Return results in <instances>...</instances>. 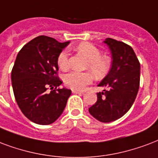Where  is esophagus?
Segmentation results:
<instances>
[{
  "mask_svg": "<svg viewBox=\"0 0 158 158\" xmlns=\"http://www.w3.org/2000/svg\"><path fill=\"white\" fill-rule=\"evenodd\" d=\"M73 94H84V91H79V90H72Z\"/></svg>",
  "mask_w": 158,
  "mask_h": 158,
  "instance_id": "1",
  "label": "esophagus"
}]
</instances>
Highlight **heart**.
I'll list each match as a JSON object with an SVG mask.
<instances>
[{
	"mask_svg": "<svg viewBox=\"0 0 158 158\" xmlns=\"http://www.w3.org/2000/svg\"><path fill=\"white\" fill-rule=\"evenodd\" d=\"M76 50L88 60L89 69L97 78H102L108 73L110 68V59L107 55H101L100 50L89 42H83L76 47ZM58 65L61 70L67 71L69 68V53L63 50L58 56ZM93 81L90 73L70 72L64 77V83L66 86L75 90H83Z\"/></svg>",
	"mask_w": 158,
	"mask_h": 158,
	"instance_id": "1",
	"label": "heart"
}]
</instances>
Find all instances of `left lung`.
I'll return each instance as SVG.
<instances>
[{
	"label": "left lung",
	"instance_id": "obj_1",
	"mask_svg": "<svg viewBox=\"0 0 158 158\" xmlns=\"http://www.w3.org/2000/svg\"><path fill=\"white\" fill-rule=\"evenodd\" d=\"M104 43L111 50L112 67L98 84L105 89L97 93V102L89 111L98 121L110 123L122 118L134 103L140 84V63L128 44L112 38Z\"/></svg>",
	"mask_w": 158,
	"mask_h": 158
}]
</instances>
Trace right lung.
Listing matches in <instances>:
<instances>
[{
  "instance_id": "add662e5",
  "label": "right lung",
  "mask_w": 158,
  "mask_h": 158,
  "mask_svg": "<svg viewBox=\"0 0 158 158\" xmlns=\"http://www.w3.org/2000/svg\"><path fill=\"white\" fill-rule=\"evenodd\" d=\"M69 43L40 35L18 53L11 70L13 92L22 114L35 123H53L65 108L71 90L59 87L57 59Z\"/></svg>"
}]
</instances>
